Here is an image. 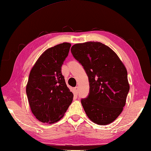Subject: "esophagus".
Segmentation results:
<instances>
[{
    "label": "esophagus",
    "mask_w": 151,
    "mask_h": 151,
    "mask_svg": "<svg viewBox=\"0 0 151 151\" xmlns=\"http://www.w3.org/2000/svg\"><path fill=\"white\" fill-rule=\"evenodd\" d=\"M74 90H75V94H78V87L77 86H76V87H75V88H74Z\"/></svg>",
    "instance_id": "obj_1"
}]
</instances>
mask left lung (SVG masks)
I'll list each match as a JSON object with an SVG mask.
<instances>
[{
  "label": "left lung",
  "mask_w": 151,
  "mask_h": 151,
  "mask_svg": "<svg viewBox=\"0 0 151 151\" xmlns=\"http://www.w3.org/2000/svg\"><path fill=\"white\" fill-rule=\"evenodd\" d=\"M70 51L89 78V94L81 101L86 115L97 124L111 123L123 111L129 91L126 67L113 50L100 42L76 43Z\"/></svg>",
  "instance_id": "8db88e82"
}]
</instances>
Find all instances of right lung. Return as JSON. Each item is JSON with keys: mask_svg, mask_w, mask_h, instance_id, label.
Masks as SVG:
<instances>
[{"mask_svg": "<svg viewBox=\"0 0 151 151\" xmlns=\"http://www.w3.org/2000/svg\"><path fill=\"white\" fill-rule=\"evenodd\" d=\"M70 46L63 43L49 48L30 70L26 87L28 101L32 114L41 123L60 121L73 101V94L61 71Z\"/></svg>", "mask_w": 151, "mask_h": 151, "instance_id": "obj_1", "label": "right lung"}]
</instances>
